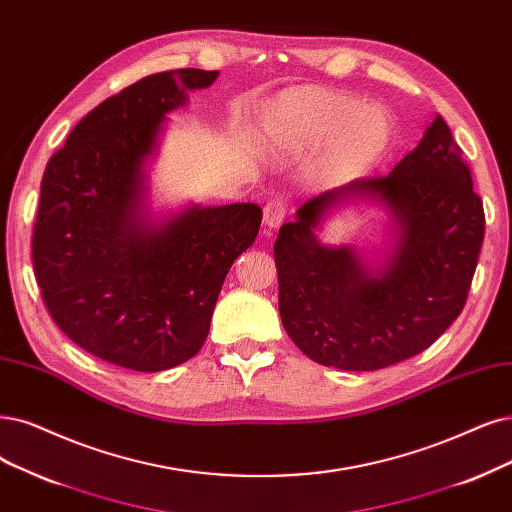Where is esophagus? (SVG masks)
Listing matches in <instances>:
<instances>
[{
  "mask_svg": "<svg viewBox=\"0 0 512 512\" xmlns=\"http://www.w3.org/2000/svg\"><path fill=\"white\" fill-rule=\"evenodd\" d=\"M287 217V204L285 200H270L266 204V208H263V223H266L268 230H276V227H280V223L285 221Z\"/></svg>",
  "mask_w": 512,
  "mask_h": 512,
  "instance_id": "esophagus-1",
  "label": "esophagus"
}]
</instances>
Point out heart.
I'll use <instances>...</instances> for the list:
<instances>
[{
    "mask_svg": "<svg viewBox=\"0 0 512 512\" xmlns=\"http://www.w3.org/2000/svg\"><path fill=\"white\" fill-rule=\"evenodd\" d=\"M261 132L278 158L308 156L323 145V164L337 179L367 173L390 149L394 124L380 105H363L350 92L295 86L266 107Z\"/></svg>",
    "mask_w": 512,
    "mask_h": 512,
    "instance_id": "heart-1",
    "label": "heart"
}]
</instances>
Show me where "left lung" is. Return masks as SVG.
<instances>
[{"mask_svg":"<svg viewBox=\"0 0 512 512\" xmlns=\"http://www.w3.org/2000/svg\"><path fill=\"white\" fill-rule=\"evenodd\" d=\"M391 215V244L365 258L317 240L342 203ZM485 234L483 200L441 116L388 177L356 179L297 208L278 230L282 327L314 363L375 371L426 350L466 304Z\"/></svg>","mask_w":512,"mask_h":512,"instance_id":"1","label":"left lung"}]
</instances>
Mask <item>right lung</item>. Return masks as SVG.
I'll return each instance as SVG.
<instances>
[{
    "mask_svg": "<svg viewBox=\"0 0 512 512\" xmlns=\"http://www.w3.org/2000/svg\"><path fill=\"white\" fill-rule=\"evenodd\" d=\"M217 75H147L82 118L44 170L33 227L44 304L71 342L124 369L164 371L202 348L223 280L259 232L253 202L149 208L166 116Z\"/></svg>",
    "mask_w": 512,
    "mask_h": 512,
    "instance_id": "1",
    "label": "right lung"
}]
</instances>
